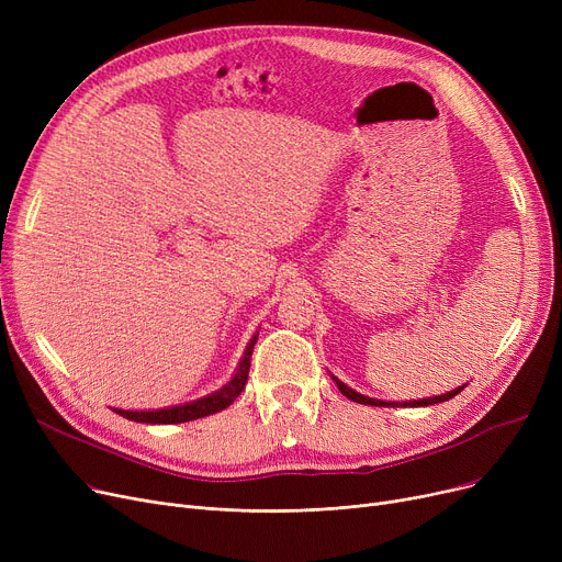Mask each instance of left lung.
<instances>
[{
  "mask_svg": "<svg viewBox=\"0 0 562 562\" xmlns=\"http://www.w3.org/2000/svg\"><path fill=\"white\" fill-rule=\"evenodd\" d=\"M335 382H337V387H339V392L346 396V398H350V401H356V403H362V405H392V407H422V405H435V403H441V401H449V398H453L456 394H460L464 387H458V390H451V392H447V394H441V396H432V398H422V401H403V403H394V401H378V398H371V396H364V394H358L356 390H350L348 385H344L341 380H337V378H333Z\"/></svg>",
  "mask_w": 562,
  "mask_h": 562,
  "instance_id": "left-lung-1",
  "label": "left lung"
}]
</instances>
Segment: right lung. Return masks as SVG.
Segmentation results:
<instances>
[{
	"label": "right lung",
	"instance_id": "right-lung-1",
	"mask_svg": "<svg viewBox=\"0 0 562 562\" xmlns=\"http://www.w3.org/2000/svg\"><path fill=\"white\" fill-rule=\"evenodd\" d=\"M255 339H250L244 358L239 362V369L232 375V380L227 382L225 387H221L218 392L184 403V405H175V407H164V409H155V412H127V409H117L123 417H127L130 422H138V424H184V422H193V419H202L206 415H216V412L225 409L227 405H232L246 387L248 382V371H250V356L255 348Z\"/></svg>",
	"mask_w": 562,
	"mask_h": 562
}]
</instances>
